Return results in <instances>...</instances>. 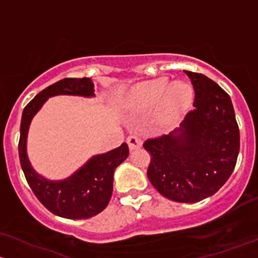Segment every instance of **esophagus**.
Masks as SVG:
<instances>
[{"mask_svg": "<svg viewBox=\"0 0 258 258\" xmlns=\"http://www.w3.org/2000/svg\"><path fill=\"white\" fill-rule=\"evenodd\" d=\"M126 143H128L130 150H135V149H139L142 147V139L137 135H129L126 138Z\"/></svg>", "mask_w": 258, "mask_h": 258, "instance_id": "esophagus-1", "label": "esophagus"}]
</instances>
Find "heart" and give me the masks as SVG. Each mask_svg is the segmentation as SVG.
<instances>
[{"label": "heart", "mask_w": 258, "mask_h": 258, "mask_svg": "<svg viewBox=\"0 0 258 258\" xmlns=\"http://www.w3.org/2000/svg\"><path fill=\"white\" fill-rule=\"evenodd\" d=\"M192 97V87L186 82L170 83L166 77H159L135 87L130 92L128 104L137 109H150L159 104V119L170 121L190 107Z\"/></svg>", "instance_id": "1"}]
</instances>
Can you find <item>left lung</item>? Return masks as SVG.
Instances as JSON below:
<instances>
[{"mask_svg":"<svg viewBox=\"0 0 258 258\" xmlns=\"http://www.w3.org/2000/svg\"><path fill=\"white\" fill-rule=\"evenodd\" d=\"M195 90L194 109L180 128L148 139V177L166 199L198 203L227 181L240 151V130L230 95L206 76L185 71Z\"/></svg>","mask_w":258,"mask_h":258,"instance_id":"left-lung-1","label":"left lung"}]
</instances>
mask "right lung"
Segmentation results:
<instances>
[{"label": "right lung", "instance_id": "1", "mask_svg": "<svg viewBox=\"0 0 258 258\" xmlns=\"http://www.w3.org/2000/svg\"><path fill=\"white\" fill-rule=\"evenodd\" d=\"M94 97V84L90 78H64L47 87L26 105L21 119L18 143L21 166L28 185L42 205L57 216L71 220L89 219L108 206L113 192L114 170L129 155L125 143L108 153L89 159L81 169L64 180L50 181L31 166L27 156V134L32 118L47 99L54 95Z\"/></svg>", "mask_w": 258, "mask_h": 258}]
</instances>
